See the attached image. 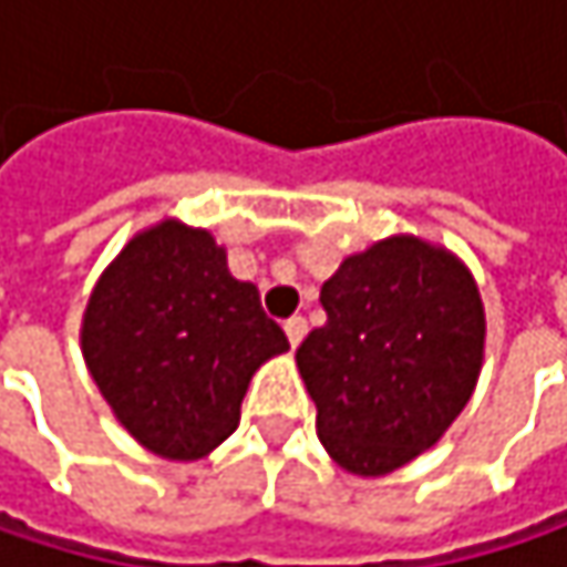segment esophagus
I'll return each mask as SVG.
<instances>
[{
    "label": "esophagus",
    "mask_w": 567,
    "mask_h": 567,
    "mask_svg": "<svg viewBox=\"0 0 567 567\" xmlns=\"http://www.w3.org/2000/svg\"><path fill=\"white\" fill-rule=\"evenodd\" d=\"M305 331H308V321H305L301 315H295V318H288V321H285V334H288V344H291V348H298V344H301Z\"/></svg>",
    "instance_id": "1"
}]
</instances>
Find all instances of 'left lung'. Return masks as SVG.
<instances>
[{"label": "left lung", "instance_id": "left-lung-1", "mask_svg": "<svg viewBox=\"0 0 567 567\" xmlns=\"http://www.w3.org/2000/svg\"><path fill=\"white\" fill-rule=\"evenodd\" d=\"M328 321L295 351L331 460L384 476L430 450L483 368L486 315L446 249L394 236L321 285Z\"/></svg>", "mask_w": 567, "mask_h": 567}]
</instances>
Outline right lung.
<instances>
[{
	"mask_svg": "<svg viewBox=\"0 0 567 567\" xmlns=\"http://www.w3.org/2000/svg\"><path fill=\"white\" fill-rule=\"evenodd\" d=\"M81 351L137 443L199 460L239 426L256 368L288 338L213 236L171 219L134 236L94 285Z\"/></svg>",
	"mask_w": 567,
	"mask_h": 567,
	"instance_id": "right-lung-1",
	"label": "right lung"
}]
</instances>
